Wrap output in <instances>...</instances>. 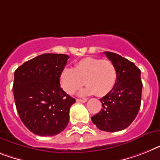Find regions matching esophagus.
Returning a JSON list of instances; mask_svg holds the SVG:
<instances>
[{
    "label": "esophagus",
    "instance_id": "esophagus-1",
    "mask_svg": "<svg viewBox=\"0 0 160 160\" xmlns=\"http://www.w3.org/2000/svg\"><path fill=\"white\" fill-rule=\"evenodd\" d=\"M77 102L85 103L87 102V99H77Z\"/></svg>",
    "mask_w": 160,
    "mask_h": 160
}]
</instances>
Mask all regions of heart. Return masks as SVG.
I'll list each match as a JSON object with an SVG mask.
<instances>
[{"label": "heart", "instance_id": "1", "mask_svg": "<svg viewBox=\"0 0 160 160\" xmlns=\"http://www.w3.org/2000/svg\"><path fill=\"white\" fill-rule=\"evenodd\" d=\"M59 79L61 88L68 95L77 92L85 82L87 87L81 92L82 95L104 96L115 87L118 70L109 59L87 57L77 62L74 68L64 67Z\"/></svg>", "mask_w": 160, "mask_h": 160}]
</instances>
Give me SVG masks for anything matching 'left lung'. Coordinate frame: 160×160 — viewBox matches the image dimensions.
Wrapping results in <instances>:
<instances>
[{"mask_svg":"<svg viewBox=\"0 0 160 160\" xmlns=\"http://www.w3.org/2000/svg\"><path fill=\"white\" fill-rule=\"evenodd\" d=\"M104 53L115 64L118 79L111 92L100 99L102 109L92 116V120L100 130L114 132L127 128L139 111L142 91L141 70L118 54Z\"/></svg>","mask_w":160,"mask_h":160,"instance_id":"8db88e82","label":"left lung"}]
</instances>
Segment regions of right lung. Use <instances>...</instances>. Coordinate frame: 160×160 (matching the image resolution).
I'll return each mask as SVG.
<instances>
[{
  "label": "right lung",
  "instance_id": "obj_1",
  "mask_svg": "<svg viewBox=\"0 0 160 160\" xmlns=\"http://www.w3.org/2000/svg\"><path fill=\"white\" fill-rule=\"evenodd\" d=\"M68 58L64 54H42L14 72L17 111L25 127L36 135H57L68 125L69 109L76 101L60 88L59 78Z\"/></svg>",
  "mask_w": 160,
  "mask_h": 160
}]
</instances>
